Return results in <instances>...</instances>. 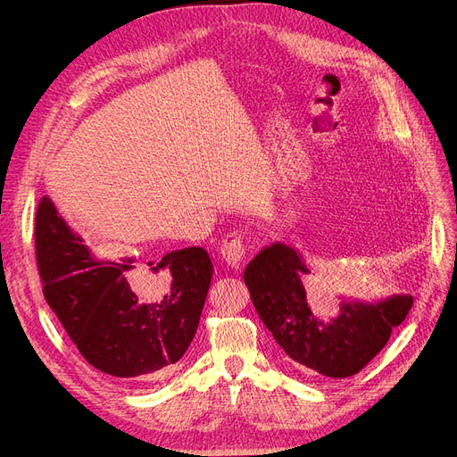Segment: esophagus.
Returning a JSON list of instances; mask_svg holds the SVG:
<instances>
[{"instance_id": "obj_1", "label": "esophagus", "mask_w": 457, "mask_h": 457, "mask_svg": "<svg viewBox=\"0 0 457 457\" xmlns=\"http://www.w3.org/2000/svg\"><path fill=\"white\" fill-rule=\"evenodd\" d=\"M221 256L223 260L230 265L239 270L241 263L245 262L247 256V247H245V241L241 237V234H227L225 239L221 241Z\"/></svg>"}]
</instances>
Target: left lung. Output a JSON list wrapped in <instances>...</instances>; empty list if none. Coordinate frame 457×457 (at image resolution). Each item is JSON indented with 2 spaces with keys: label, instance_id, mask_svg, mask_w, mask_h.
Instances as JSON below:
<instances>
[{
  "label": "left lung",
  "instance_id": "8db88e82",
  "mask_svg": "<svg viewBox=\"0 0 457 457\" xmlns=\"http://www.w3.org/2000/svg\"><path fill=\"white\" fill-rule=\"evenodd\" d=\"M310 273L299 251L277 241L249 262L244 280L263 325L295 365L330 378L353 377L386 346L411 310L413 297L343 299L337 317L320 320L308 306L303 284Z\"/></svg>",
  "mask_w": 457,
  "mask_h": 457
}]
</instances>
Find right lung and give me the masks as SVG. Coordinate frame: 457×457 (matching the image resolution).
Wrapping results in <instances>:
<instances>
[{"label": "right lung", "instance_id": "right-lung-1", "mask_svg": "<svg viewBox=\"0 0 457 457\" xmlns=\"http://www.w3.org/2000/svg\"><path fill=\"white\" fill-rule=\"evenodd\" d=\"M44 297L83 358L116 378L154 382L175 370L190 346L213 265L201 247L147 262L130 277L132 258H99L49 197L35 223Z\"/></svg>", "mask_w": 457, "mask_h": 457}]
</instances>
